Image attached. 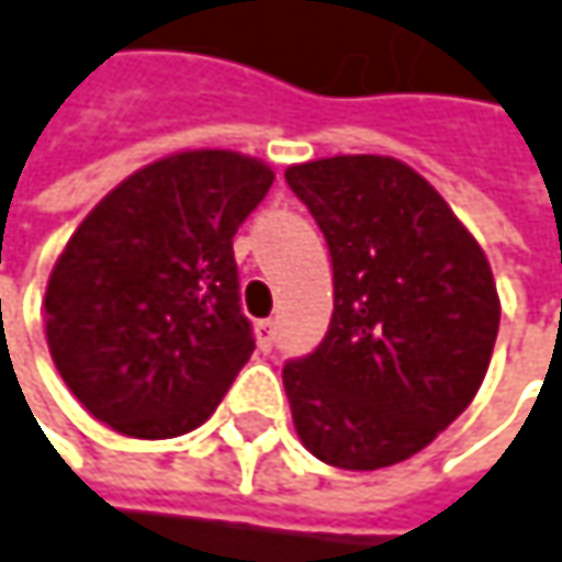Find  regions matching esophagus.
Wrapping results in <instances>:
<instances>
[{
  "label": "esophagus",
  "mask_w": 562,
  "mask_h": 562,
  "mask_svg": "<svg viewBox=\"0 0 562 562\" xmlns=\"http://www.w3.org/2000/svg\"><path fill=\"white\" fill-rule=\"evenodd\" d=\"M257 345H260V351H270L277 345V322L273 318L257 322Z\"/></svg>",
  "instance_id": "1"
}]
</instances>
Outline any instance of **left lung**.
I'll return each mask as SVG.
<instances>
[{"label": "left lung", "instance_id": "8db88e82", "mask_svg": "<svg viewBox=\"0 0 562 562\" xmlns=\"http://www.w3.org/2000/svg\"><path fill=\"white\" fill-rule=\"evenodd\" d=\"M325 234L335 312L282 368L302 446L351 472L426 449L479 393L502 322L492 267L442 194L391 156L285 169Z\"/></svg>", "mask_w": 562, "mask_h": 562}]
</instances>
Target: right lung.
<instances>
[{"label": "right lung", "instance_id": "right-lung-1", "mask_svg": "<svg viewBox=\"0 0 562 562\" xmlns=\"http://www.w3.org/2000/svg\"><path fill=\"white\" fill-rule=\"evenodd\" d=\"M270 166L194 149L116 184L74 231L45 292L57 374L106 426L171 439L201 426L254 355L234 234Z\"/></svg>", "mask_w": 562, "mask_h": 562}]
</instances>
